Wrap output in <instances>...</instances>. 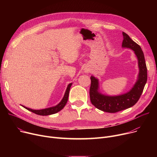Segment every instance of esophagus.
<instances>
[{"label": "esophagus", "mask_w": 157, "mask_h": 157, "mask_svg": "<svg viewBox=\"0 0 157 157\" xmlns=\"http://www.w3.org/2000/svg\"><path fill=\"white\" fill-rule=\"evenodd\" d=\"M86 72H87V71H88V70H86Z\"/></svg>", "instance_id": "34e87169"}]
</instances>
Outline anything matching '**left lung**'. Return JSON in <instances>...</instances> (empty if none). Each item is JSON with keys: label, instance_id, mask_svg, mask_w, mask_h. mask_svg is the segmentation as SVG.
<instances>
[{"label": "left lung", "instance_id": "left-lung-1", "mask_svg": "<svg viewBox=\"0 0 157 157\" xmlns=\"http://www.w3.org/2000/svg\"><path fill=\"white\" fill-rule=\"evenodd\" d=\"M122 34V48L131 49L134 51L138 61L139 74L136 82L128 92L114 96L101 94L99 91V81L94 76L90 77V101L96 108L107 113H117L135 105L141 97L147 81V68L141 48L132 40L126 33L123 32Z\"/></svg>", "mask_w": 157, "mask_h": 157}]
</instances>
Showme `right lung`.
<instances>
[{"label":"right lung","instance_id":"1","mask_svg":"<svg viewBox=\"0 0 157 157\" xmlns=\"http://www.w3.org/2000/svg\"><path fill=\"white\" fill-rule=\"evenodd\" d=\"M72 83L69 84L67 89L65 90V94L63 95V97L62 98V101L58 104L57 105L53 106V107H50V108H46V109H39V110H36V109H32L30 108H28L27 107L22 105L24 108L27 109V110L34 113L38 115H41V116H47V115H50V114H55L58 112H59L60 111H61L63 108L64 106L65 105V104H67V102L68 101V97H69V91H70V88L71 86L72 85Z\"/></svg>","mask_w":157,"mask_h":157}]
</instances>
